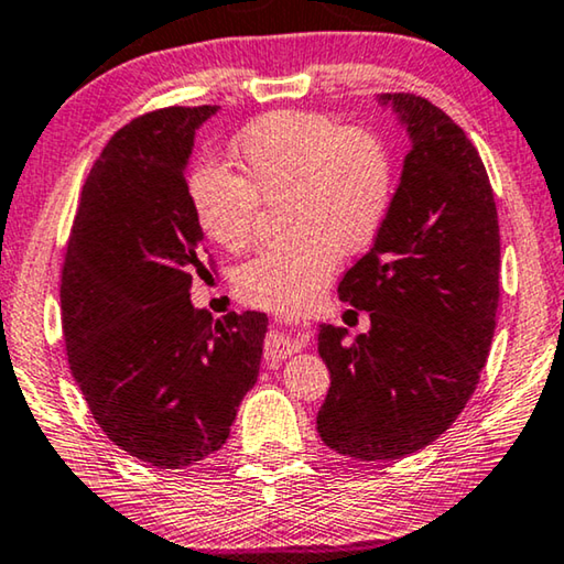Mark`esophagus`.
<instances>
[{"instance_id": "1", "label": "esophagus", "mask_w": 564, "mask_h": 564, "mask_svg": "<svg viewBox=\"0 0 564 564\" xmlns=\"http://www.w3.org/2000/svg\"><path fill=\"white\" fill-rule=\"evenodd\" d=\"M308 341L306 328L299 324H281L271 328V334L265 338V359L268 361H281L285 356L301 351Z\"/></svg>"}]
</instances>
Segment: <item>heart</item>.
I'll list each match as a JSON object with an SVG mask.
<instances>
[{"label":"heart","instance_id":"obj_1","mask_svg":"<svg viewBox=\"0 0 564 564\" xmlns=\"http://www.w3.org/2000/svg\"><path fill=\"white\" fill-rule=\"evenodd\" d=\"M240 173L198 165L187 181L195 220L213 243L243 250L258 198L285 195L291 238L236 271V293L271 311H303L334 275L341 253H359L394 200V160L377 132L318 112L279 110L253 120L230 145Z\"/></svg>","mask_w":564,"mask_h":564}]
</instances>
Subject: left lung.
<instances>
[{"label": "left lung", "mask_w": 564, "mask_h": 564, "mask_svg": "<svg viewBox=\"0 0 564 564\" xmlns=\"http://www.w3.org/2000/svg\"><path fill=\"white\" fill-rule=\"evenodd\" d=\"M409 153L389 216L338 299L369 311L346 344L321 324L330 387L318 436L359 462L401 459L452 426L487 364L499 303V223L485 163L449 115L416 95H379Z\"/></svg>", "instance_id": "obj_1"}]
</instances>
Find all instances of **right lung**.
<instances>
[{
  "label": "right lung",
  "mask_w": 564,
  "mask_h": 564,
  "mask_svg": "<svg viewBox=\"0 0 564 564\" xmlns=\"http://www.w3.org/2000/svg\"><path fill=\"white\" fill-rule=\"evenodd\" d=\"M218 107L124 124L89 170L62 268L69 371L107 440L160 469L228 442L261 369L268 316L213 318L191 301L203 228L185 167Z\"/></svg>",
  "instance_id": "add662e5"
}]
</instances>
